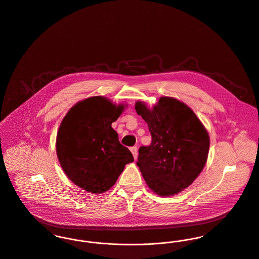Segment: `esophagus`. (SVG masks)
<instances>
[{
  "label": "esophagus",
  "mask_w": 259,
  "mask_h": 259,
  "mask_svg": "<svg viewBox=\"0 0 259 259\" xmlns=\"http://www.w3.org/2000/svg\"><path fill=\"white\" fill-rule=\"evenodd\" d=\"M130 151L132 152L133 157H134V159L136 160V159H137V156H138V149H137V147H136V146L131 147V148H130Z\"/></svg>",
  "instance_id": "obj_1"
}]
</instances>
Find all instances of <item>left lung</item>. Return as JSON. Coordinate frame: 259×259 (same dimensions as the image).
<instances>
[{"label":"left lung","mask_w":259,"mask_h":259,"mask_svg":"<svg viewBox=\"0 0 259 259\" xmlns=\"http://www.w3.org/2000/svg\"><path fill=\"white\" fill-rule=\"evenodd\" d=\"M135 109L152 136L150 146L140 147L137 162L146 184L161 197L181 193L205 166L206 129L187 104L174 97H160L153 108L137 101Z\"/></svg>","instance_id":"obj_1"}]
</instances>
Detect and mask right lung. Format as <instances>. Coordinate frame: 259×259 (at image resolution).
Segmentation results:
<instances>
[{"label":"right lung","instance_id":"right-lung-1","mask_svg":"<svg viewBox=\"0 0 259 259\" xmlns=\"http://www.w3.org/2000/svg\"><path fill=\"white\" fill-rule=\"evenodd\" d=\"M125 107L104 96H91L73 105L59 125L58 162L67 178L88 193L111 189L126 164L134 161L111 126Z\"/></svg>","mask_w":259,"mask_h":259}]
</instances>
